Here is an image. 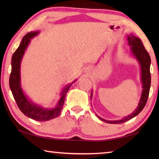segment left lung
I'll return each mask as SVG.
<instances>
[{
  "label": "left lung",
  "instance_id": "obj_1",
  "mask_svg": "<svg viewBox=\"0 0 159 159\" xmlns=\"http://www.w3.org/2000/svg\"><path fill=\"white\" fill-rule=\"evenodd\" d=\"M128 43L131 46V51L135 57L138 59L141 66L142 71V82L143 85V90H142L141 99L139 100L138 108L136 109L133 114L125 117L121 120H107L103 119L100 117L98 116L99 118L103 121L108 123H114V124H118V123H123L125 121H128L131 118L136 116L141 112L144 107L146 105V103L149 97L150 85H151V74H150V64L151 58L147 51L145 49L143 44H142L140 39L135 37L133 35H130L128 36Z\"/></svg>",
  "mask_w": 159,
  "mask_h": 159
}]
</instances>
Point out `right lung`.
Returning <instances> with one entry per match:
<instances>
[{"label":"right lung","mask_w":159,"mask_h":159,"mask_svg":"<svg viewBox=\"0 0 159 159\" xmlns=\"http://www.w3.org/2000/svg\"><path fill=\"white\" fill-rule=\"evenodd\" d=\"M39 32H30L23 37L20 46L18 47L12 57V69L10 73L9 83L12 95L16 101L19 109L26 116L38 121H45L57 117L61 113L64 99L71 87V84L67 86L61 93V97L55 108L52 109H43L41 107L32 104L26 98L20 86V63L26 47L29 45L31 38L36 36Z\"/></svg>","instance_id":"1"}]
</instances>
